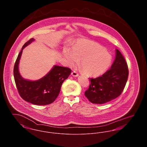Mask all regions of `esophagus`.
Returning <instances> with one entry per match:
<instances>
[{"label": "esophagus", "instance_id": "obj_1", "mask_svg": "<svg viewBox=\"0 0 147 147\" xmlns=\"http://www.w3.org/2000/svg\"><path fill=\"white\" fill-rule=\"evenodd\" d=\"M71 75H72L73 77H78L79 74L77 73V72H76V71H73L71 72Z\"/></svg>", "mask_w": 147, "mask_h": 147}]
</instances>
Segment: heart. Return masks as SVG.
<instances>
[{"instance_id":"1","label":"heart","mask_w":147,"mask_h":147,"mask_svg":"<svg viewBox=\"0 0 147 147\" xmlns=\"http://www.w3.org/2000/svg\"><path fill=\"white\" fill-rule=\"evenodd\" d=\"M64 57L73 65L80 61L79 66L88 76L96 77L104 73L112 62L111 55L95 42L79 40L73 46L71 51L66 49Z\"/></svg>"}]
</instances>
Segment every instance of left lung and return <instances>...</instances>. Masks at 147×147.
Wrapping results in <instances>:
<instances>
[{"instance_id":"left-lung-1","label":"left lung","mask_w":147,"mask_h":147,"mask_svg":"<svg viewBox=\"0 0 147 147\" xmlns=\"http://www.w3.org/2000/svg\"><path fill=\"white\" fill-rule=\"evenodd\" d=\"M116 58L111 68L96 78H89L90 84L85 95L93 104H102L117 98L126 85L128 69L122 53L116 49Z\"/></svg>"}]
</instances>
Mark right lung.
Returning a JSON list of instances; mask_svg holds the SVG:
<instances>
[{
    "instance_id": "1",
    "label": "right lung",
    "mask_w": 147,
    "mask_h": 147,
    "mask_svg": "<svg viewBox=\"0 0 147 147\" xmlns=\"http://www.w3.org/2000/svg\"><path fill=\"white\" fill-rule=\"evenodd\" d=\"M34 40L32 38L26 42L18 56L13 70L15 82L19 95L25 101L34 105H49L57 98L62 84L71 71L67 67L55 65L47 75L38 80L30 81L22 78L19 71L22 50Z\"/></svg>"
}]
</instances>
